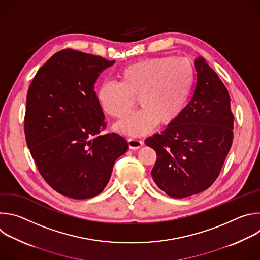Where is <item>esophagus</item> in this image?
Wrapping results in <instances>:
<instances>
[{"label":"esophagus","mask_w":260,"mask_h":260,"mask_svg":"<svg viewBox=\"0 0 260 260\" xmlns=\"http://www.w3.org/2000/svg\"><path fill=\"white\" fill-rule=\"evenodd\" d=\"M127 143H128V147L133 150L139 149V148H141L144 144V142L138 138H129L127 139Z\"/></svg>","instance_id":"1"}]
</instances>
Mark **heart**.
Masks as SVG:
<instances>
[{"label":"heart","instance_id":"1","mask_svg":"<svg viewBox=\"0 0 260 260\" xmlns=\"http://www.w3.org/2000/svg\"><path fill=\"white\" fill-rule=\"evenodd\" d=\"M121 81H105L98 90V101L107 114L125 117L136 103L142 108L114 128L125 135L142 136L158 122H174L181 114L194 82V68L183 57L158 56L139 60L120 73Z\"/></svg>","mask_w":260,"mask_h":260}]
</instances>
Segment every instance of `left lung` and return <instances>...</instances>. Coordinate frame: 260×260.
<instances>
[{
    "label": "left lung",
    "mask_w": 260,
    "mask_h": 260,
    "mask_svg": "<svg viewBox=\"0 0 260 260\" xmlns=\"http://www.w3.org/2000/svg\"><path fill=\"white\" fill-rule=\"evenodd\" d=\"M194 67L197 85L190 102L161 134L145 140L157 155L151 171L155 184L175 199L208 189L233 144L229 91L203 56L196 58Z\"/></svg>",
    "instance_id": "8db88e82"
}]
</instances>
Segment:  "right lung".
I'll use <instances>...</instances> for the list:
<instances>
[{"label": "right lung", "mask_w": 260, "mask_h": 260, "mask_svg": "<svg viewBox=\"0 0 260 260\" xmlns=\"http://www.w3.org/2000/svg\"><path fill=\"white\" fill-rule=\"evenodd\" d=\"M114 62L63 49L38 70L28 88L27 147L44 180L68 198L85 200L100 194L115 160L128 149L123 137L100 134L106 123L94 83Z\"/></svg>", "instance_id": "obj_1"}]
</instances>
